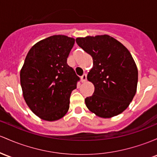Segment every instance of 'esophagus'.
<instances>
[{
	"label": "esophagus",
	"mask_w": 157,
	"mask_h": 157,
	"mask_svg": "<svg viewBox=\"0 0 157 157\" xmlns=\"http://www.w3.org/2000/svg\"><path fill=\"white\" fill-rule=\"evenodd\" d=\"M86 77H87L86 74H83V75H82V76L81 77V81H82V82H84L86 81Z\"/></svg>",
	"instance_id": "1"
}]
</instances>
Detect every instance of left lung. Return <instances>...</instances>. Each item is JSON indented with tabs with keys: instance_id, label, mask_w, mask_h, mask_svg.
<instances>
[{
	"instance_id": "left-lung-1",
	"label": "left lung",
	"mask_w": 157,
	"mask_h": 157,
	"mask_svg": "<svg viewBox=\"0 0 157 157\" xmlns=\"http://www.w3.org/2000/svg\"><path fill=\"white\" fill-rule=\"evenodd\" d=\"M76 42L93 59L87 79L94 92L85 99L87 108L101 118L121 114L136 92L138 70L131 53L108 35L77 38Z\"/></svg>"
}]
</instances>
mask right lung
<instances>
[{"instance_id":"add662e5","label":"right lung","mask_w":157,"mask_h":157,"mask_svg":"<svg viewBox=\"0 0 157 157\" xmlns=\"http://www.w3.org/2000/svg\"><path fill=\"white\" fill-rule=\"evenodd\" d=\"M75 42L66 36H52L34 44L26 56L20 73L23 96L43 120H59L69 109L71 94L80 80L67 64Z\"/></svg>"}]
</instances>
